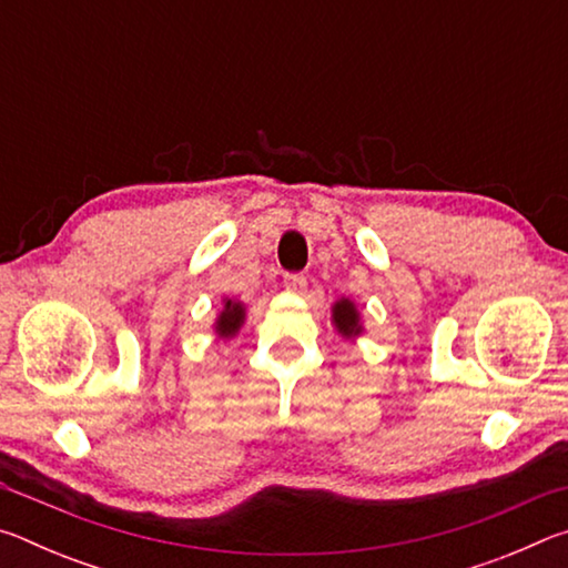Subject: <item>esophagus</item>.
<instances>
[{
    "mask_svg": "<svg viewBox=\"0 0 568 568\" xmlns=\"http://www.w3.org/2000/svg\"><path fill=\"white\" fill-rule=\"evenodd\" d=\"M283 285H285V291H291V293H303L307 287V277L303 273H287V275H283Z\"/></svg>",
    "mask_w": 568,
    "mask_h": 568,
    "instance_id": "34e87169",
    "label": "esophagus"
}]
</instances>
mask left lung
<instances>
[{"instance_id":"obj_1","label":"left lung","mask_w":568,"mask_h":568,"mask_svg":"<svg viewBox=\"0 0 568 568\" xmlns=\"http://www.w3.org/2000/svg\"><path fill=\"white\" fill-rule=\"evenodd\" d=\"M333 323L338 333H343L345 338H351V335H358L361 328V315L355 311V305L348 301V297H341L338 303L333 305Z\"/></svg>"}]
</instances>
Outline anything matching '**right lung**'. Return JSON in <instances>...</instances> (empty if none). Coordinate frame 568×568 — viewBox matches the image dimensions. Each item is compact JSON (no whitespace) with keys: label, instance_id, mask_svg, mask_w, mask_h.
Listing matches in <instances>:
<instances>
[{"label":"right lung","instance_id":"1","mask_svg":"<svg viewBox=\"0 0 568 568\" xmlns=\"http://www.w3.org/2000/svg\"><path fill=\"white\" fill-rule=\"evenodd\" d=\"M245 321V307L243 303L237 301H225L223 313L217 315V323H215V333L220 338H233V335L240 331V325Z\"/></svg>","mask_w":568,"mask_h":568}]
</instances>
